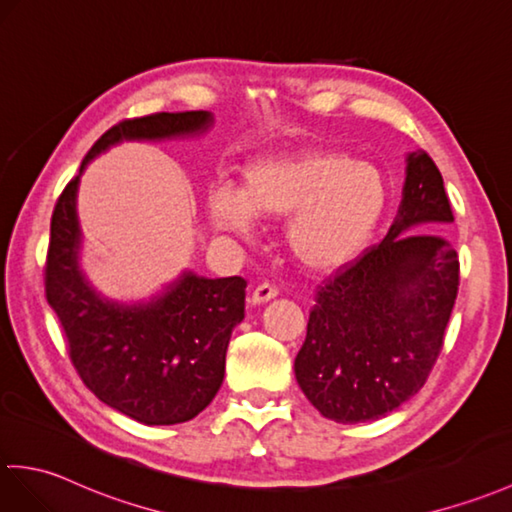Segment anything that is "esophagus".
Segmentation results:
<instances>
[{"instance_id":"1","label":"esophagus","mask_w":512,"mask_h":512,"mask_svg":"<svg viewBox=\"0 0 512 512\" xmlns=\"http://www.w3.org/2000/svg\"><path fill=\"white\" fill-rule=\"evenodd\" d=\"M277 294H279V290L275 288V285H270V283H261V285H257V288L253 290V294H251V303H253V305L268 303L270 299H275Z\"/></svg>"}]
</instances>
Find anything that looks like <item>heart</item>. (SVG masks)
<instances>
[{
  "instance_id": "obj_1",
  "label": "heart",
  "mask_w": 512,
  "mask_h": 512,
  "mask_svg": "<svg viewBox=\"0 0 512 512\" xmlns=\"http://www.w3.org/2000/svg\"><path fill=\"white\" fill-rule=\"evenodd\" d=\"M388 181L373 163L329 148L272 152L248 161L240 187L216 185L207 196L213 227L251 235L255 216L288 218L285 242L312 270H338L358 259L388 207Z\"/></svg>"
}]
</instances>
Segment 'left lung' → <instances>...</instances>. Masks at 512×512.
<instances>
[{
	"mask_svg": "<svg viewBox=\"0 0 512 512\" xmlns=\"http://www.w3.org/2000/svg\"><path fill=\"white\" fill-rule=\"evenodd\" d=\"M406 161L395 222L382 242L318 285L294 360L305 397L336 423L382 419L417 395L456 303V248L421 231L454 222L443 176L425 150Z\"/></svg>",
	"mask_w": 512,
	"mask_h": 512,
	"instance_id": "left-lung-1",
	"label": "left lung"
}]
</instances>
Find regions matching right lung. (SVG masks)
<instances>
[{
	"label": "right lung",
	"mask_w": 512,
	"mask_h": 512,
	"mask_svg": "<svg viewBox=\"0 0 512 512\" xmlns=\"http://www.w3.org/2000/svg\"><path fill=\"white\" fill-rule=\"evenodd\" d=\"M211 124L209 111L154 113L115 124L91 146L52 213L45 296L61 320L71 364L102 403L146 425L185 423L216 397L231 331L244 318L246 281L185 270L150 301L106 299L80 268L78 183L87 163L120 141L200 135Z\"/></svg>",
	"instance_id": "right-lung-1"
}]
</instances>
